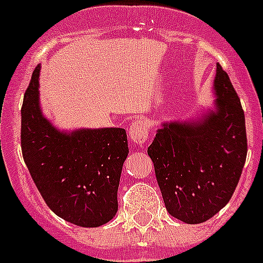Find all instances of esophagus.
Here are the masks:
<instances>
[{
    "mask_svg": "<svg viewBox=\"0 0 263 263\" xmlns=\"http://www.w3.org/2000/svg\"><path fill=\"white\" fill-rule=\"evenodd\" d=\"M129 138L137 145H142L149 138L150 127L142 118H136L130 122L129 126Z\"/></svg>",
    "mask_w": 263,
    "mask_h": 263,
    "instance_id": "esophagus-1",
    "label": "esophagus"
}]
</instances>
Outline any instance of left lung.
<instances>
[{"label": "left lung", "instance_id": "obj_1", "mask_svg": "<svg viewBox=\"0 0 263 263\" xmlns=\"http://www.w3.org/2000/svg\"><path fill=\"white\" fill-rule=\"evenodd\" d=\"M213 90V109L197 120L163 122L147 147L167 212L190 225L228 205L248 154L241 101L219 64Z\"/></svg>", "mask_w": 263, "mask_h": 263}]
</instances>
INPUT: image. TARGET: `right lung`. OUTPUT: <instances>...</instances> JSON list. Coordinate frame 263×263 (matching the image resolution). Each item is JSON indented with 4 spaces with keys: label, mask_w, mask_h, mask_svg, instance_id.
<instances>
[{
    "label": "right lung",
    "mask_w": 263,
    "mask_h": 263,
    "mask_svg": "<svg viewBox=\"0 0 263 263\" xmlns=\"http://www.w3.org/2000/svg\"><path fill=\"white\" fill-rule=\"evenodd\" d=\"M40 70L38 65L21 109L24 161L51 212L74 225L98 228L118 210L117 192L129 153L126 130H58L42 114Z\"/></svg>",
    "instance_id": "right-lung-1"
}]
</instances>
